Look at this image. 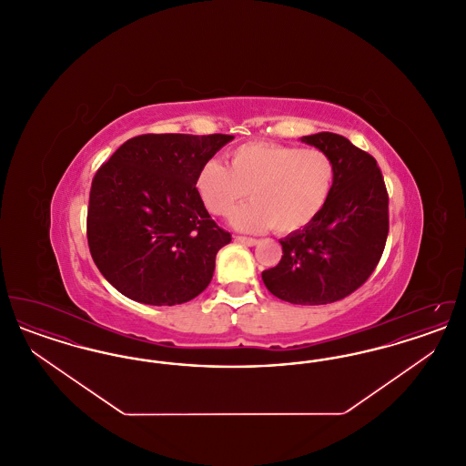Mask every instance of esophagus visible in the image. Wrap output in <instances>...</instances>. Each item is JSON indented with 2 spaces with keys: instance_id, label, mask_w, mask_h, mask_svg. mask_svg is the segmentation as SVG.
Returning a JSON list of instances; mask_svg holds the SVG:
<instances>
[{
  "instance_id": "34e87169",
  "label": "esophagus",
  "mask_w": 466,
  "mask_h": 466,
  "mask_svg": "<svg viewBox=\"0 0 466 466\" xmlns=\"http://www.w3.org/2000/svg\"><path fill=\"white\" fill-rule=\"evenodd\" d=\"M236 241L248 244V246H255V244L258 243L255 238H246V236H236Z\"/></svg>"
}]
</instances>
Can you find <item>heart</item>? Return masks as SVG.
Wrapping results in <instances>:
<instances>
[{"instance_id": "b5f03b06", "label": "heart", "mask_w": 466, "mask_h": 466, "mask_svg": "<svg viewBox=\"0 0 466 466\" xmlns=\"http://www.w3.org/2000/svg\"><path fill=\"white\" fill-rule=\"evenodd\" d=\"M335 162L319 148L253 141L228 154V167L208 160L196 190L213 217H225L246 198L230 222L246 232L274 228L289 234L309 225L327 206L335 183Z\"/></svg>"}]
</instances>
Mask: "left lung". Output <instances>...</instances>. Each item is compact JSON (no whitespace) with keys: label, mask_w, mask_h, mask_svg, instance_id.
I'll return each instance as SVG.
<instances>
[{"label":"left lung","mask_w":466,"mask_h":466,"mask_svg":"<svg viewBox=\"0 0 466 466\" xmlns=\"http://www.w3.org/2000/svg\"><path fill=\"white\" fill-rule=\"evenodd\" d=\"M302 141L332 157V196L309 225L279 241L283 257L262 279L285 302L321 306L351 295L374 272L390 230V199L376 158L348 137L318 133Z\"/></svg>","instance_id":"8db88e82"}]
</instances>
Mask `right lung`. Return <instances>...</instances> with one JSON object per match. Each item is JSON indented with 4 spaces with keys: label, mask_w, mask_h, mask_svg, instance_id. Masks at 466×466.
I'll return each mask as SVG.
<instances>
[{
    "label": "right lung",
    "mask_w": 466,
    "mask_h": 466,
    "mask_svg": "<svg viewBox=\"0 0 466 466\" xmlns=\"http://www.w3.org/2000/svg\"><path fill=\"white\" fill-rule=\"evenodd\" d=\"M230 134H141L105 162L90 187L87 241L108 283L127 299L177 306L208 289L230 234L196 190L204 162Z\"/></svg>",
    "instance_id": "right-lung-1"
}]
</instances>
